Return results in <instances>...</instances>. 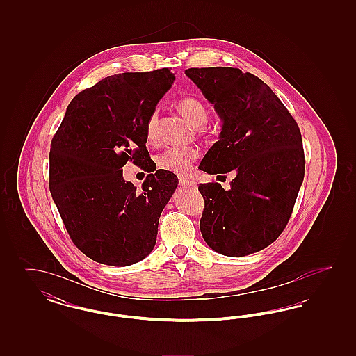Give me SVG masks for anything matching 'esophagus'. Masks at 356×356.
<instances>
[{
	"label": "esophagus",
	"instance_id": "esophagus-1",
	"mask_svg": "<svg viewBox=\"0 0 356 356\" xmlns=\"http://www.w3.org/2000/svg\"><path fill=\"white\" fill-rule=\"evenodd\" d=\"M179 183H180V186H196V183L195 181H192V180H189V179H186V177H179Z\"/></svg>",
	"mask_w": 356,
	"mask_h": 356
}]
</instances>
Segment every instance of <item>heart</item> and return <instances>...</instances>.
<instances>
[{
  "label": "heart",
  "instance_id": "b5f03b06",
  "mask_svg": "<svg viewBox=\"0 0 356 356\" xmlns=\"http://www.w3.org/2000/svg\"><path fill=\"white\" fill-rule=\"evenodd\" d=\"M179 112L186 118L195 128H203L208 122V108L200 99L195 96H186L180 99L176 104ZM159 113L153 111L151 116L147 120V138L148 141H153L156 137ZM199 151L196 148L189 147H168L160 153L156 159L157 167L160 170H168L176 175H186L192 170L193 163L199 159Z\"/></svg>",
  "mask_w": 356,
  "mask_h": 356
}]
</instances>
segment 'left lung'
Wrapping results in <instances>:
<instances>
[{
	"instance_id": "1",
	"label": "left lung",
	"mask_w": 356,
	"mask_h": 356,
	"mask_svg": "<svg viewBox=\"0 0 356 356\" xmlns=\"http://www.w3.org/2000/svg\"><path fill=\"white\" fill-rule=\"evenodd\" d=\"M186 74L222 120L220 138L199 168L219 176L236 172L228 191L219 183L199 186L204 240L232 257L261 251L286 228L305 179L298 122L252 73L216 67L189 68Z\"/></svg>"
}]
</instances>
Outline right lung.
<instances>
[{
	"mask_svg": "<svg viewBox=\"0 0 356 356\" xmlns=\"http://www.w3.org/2000/svg\"><path fill=\"white\" fill-rule=\"evenodd\" d=\"M175 81L170 69L122 73L73 97L49 152V189L73 244L115 267L152 252L159 219L177 176L156 170L147 120ZM134 161L149 175L140 190L122 177Z\"/></svg>",
	"mask_w": 356,
	"mask_h": 356,
	"instance_id": "add662e5",
	"label": "right lung"
}]
</instances>
